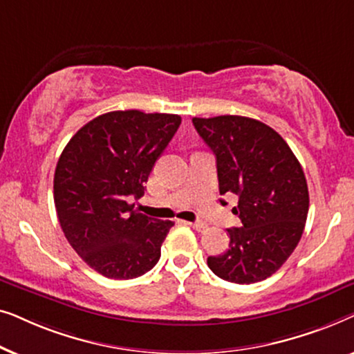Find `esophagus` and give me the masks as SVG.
Wrapping results in <instances>:
<instances>
[{"label":"esophagus","instance_id":"34e87169","mask_svg":"<svg viewBox=\"0 0 354 354\" xmlns=\"http://www.w3.org/2000/svg\"><path fill=\"white\" fill-rule=\"evenodd\" d=\"M188 225L193 227V229L198 230V232H203V230H206V229H207V224H206V222H203V221H196V222H188Z\"/></svg>","mask_w":354,"mask_h":354}]
</instances>
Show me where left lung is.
<instances>
[{
    "label": "left lung",
    "instance_id": "8db88e82",
    "mask_svg": "<svg viewBox=\"0 0 354 354\" xmlns=\"http://www.w3.org/2000/svg\"><path fill=\"white\" fill-rule=\"evenodd\" d=\"M196 132L216 154L219 193H234L240 229H229V250L209 256L217 277L234 283L268 279L301 239L309 209L301 164L269 125L243 115L193 118ZM225 205L224 200H221Z\"/></svg>",
    "mask_w": 354,
    "mask_h": 354
}]
</instances>
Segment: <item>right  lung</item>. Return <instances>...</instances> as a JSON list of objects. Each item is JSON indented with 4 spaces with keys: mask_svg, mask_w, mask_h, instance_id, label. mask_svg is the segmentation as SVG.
Instances as JSON below:
<instances>
[{
    "mask_svg": "<svg viewBox=\"0 0 354 354\" xmlns=\"http://www.w3.org/2000/svg\"><path fill=\"white\" fill-rule=\"evenodd\" d=\"M177 114L113 111L85 124L66 145L55 172V206L77 254L108 279L151 270L174 222L135 211L154 162L177 132Z\"/></svg>",
    "mask_w": 354,
    "mask_h": 354,
    "instance_id": "1",
    "label": "right lung"
}]
</instances>
